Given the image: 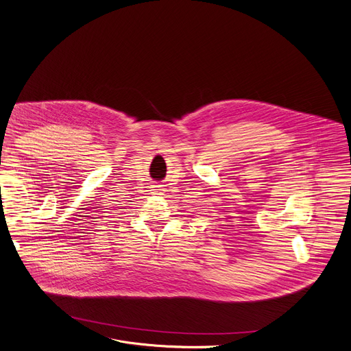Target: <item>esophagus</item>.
<instances>
[{"label": "esophagus", "instance_id": "obj_1", "mask_svg": "<svg viewBox=\"0 0 351 351\" xmlns=\"http://www.w3.org/2000/svg\"><path fill=\"white\" fill-rule=\"evenodd\" d=\"M152 191H153V194H156V195H161L162 191H164V189H162V186H153Z\"/></svg>", "mask_w": 351, "mask_h": 351}]
</instances>
